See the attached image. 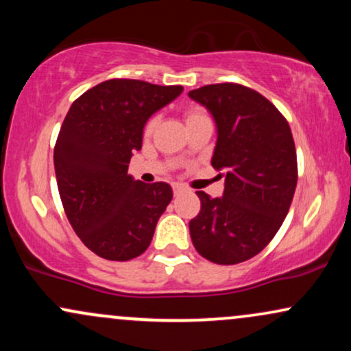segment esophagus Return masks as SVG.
Instances as JSON below:
<instances>
[{"label": "esophagus", "instance_id": "34e87169", "mask_svg": "<svg viewBox=\"0 0 351 351\" xmlns=\"http://www.w3.org/2000/svg\"><path fill=\"white\" fill-rule=\"evenodd\" d=\"M183 191H184L183 184H173V193H175V195H180V193Z\"/></svg>", "mask_w": 351, "mask_h": 351}]
</instances>
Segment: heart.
I'll list each match as a JSON object with an SVG mask.
<instances>
[{
  "instance_id": "obj_1",
  "label": "heart",
  "mask_w": 351,
  "mask_h": 351,
  "mask_svg": "<svg viewBox=\"0 0 351 351\" xmlns=\"http://www.w3.org/2000/svg\"><path fill=\"white\" fill-rule=\"evenodd\" d=\"M199 115H203V114H199V112H196V110H189V112H186V122H189V120H193V119H196V117H199ZM155 123H156V119H150V120H148V122L145 123L143 134H145V135H150L152 132H153V128H155Z\"/></svg>"
}]
</instances>
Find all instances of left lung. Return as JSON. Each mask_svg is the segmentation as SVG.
<instances>
[{"instance_id":"left-lung-1","label":"left lung","mask_w":351,"mask_h":351,"mask_svg":"<svg viewBox=\"0 0 351 351\" xmlns=\"http://www.w3.org/2000/svg\"><path fill=\"white\" fill-rule=\"evenodd\" d=\"M188 95L215 119L211 165L224 176L221 198L196 193L201 211L189 221L193 245L215 264L244 263L271 243L291 208L297 186L291 127L264 95L239 84H213Z\"/></svg>"}]
</instances>
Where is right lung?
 <instances>
[{
    "mask_svg": "<svg viewBox=\"0 0 351 351\" xmlns=\"http://www.w3.org/2000/svg\"><path fill=\"white\" fill-rule=\"evenodd\" d=\"M181 92L110 79L84 92L64 119L54 147L60 201L75 234L104 259L130 261L147 251L170 204V184H147L127 171L147 120Z\"/></svg>",
    "mask_w": 351,
    "mask_h": 351,
    "instance_id": "1",
    "label": "right lung"
}]
</instances>
